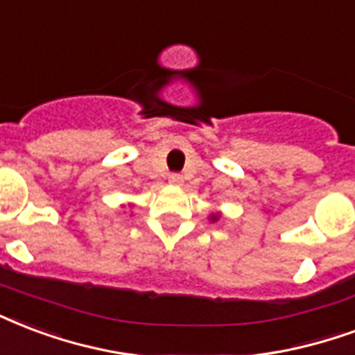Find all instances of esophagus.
<instances>
[{
  "label": "esophagus",
  "mask_w": 355,
  "mask_h": 355,
  "mask_svg": "<svg viewBox=\"0 0 355 355\" xmlns=\"http://www.w3.org/2000/svg\"><path fill=\"white\" fill-rule=\"evenodd\" d=\"M168 181H170L172 185H181V183H183V178H181L180 174H170Z\"/></svg>",
  "instance_id": "obj_1"
}]
</instances>
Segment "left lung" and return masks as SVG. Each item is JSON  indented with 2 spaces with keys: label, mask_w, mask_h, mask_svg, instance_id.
Wrapping results in <instances>:
<instances>
[{
  "label": "left lung",
  "mask_w": 355,
  "mask_h": 355,
  "mask_svg": "<svg viewBox=\"0 0 355 355\" xmlns=\"http://www.w3.org/2000/svg\"><path fill=\"white\" fill-rule=\"evenodd\" d=\"M209 218H211V220H217L218 215H211V217H209Z\"/></svg>",
  "instance_id": "8db88e82"
}]
</instances>
